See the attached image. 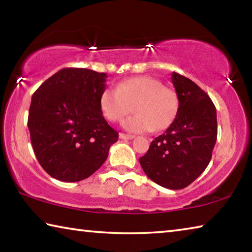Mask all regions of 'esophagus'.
Instances as JSON below:
<instances>
[{
	"mask_svg": "<svg viewBox=\"0 0 252 252\" xmlns=\"http://www.w3.org/2000/svg\"><path fill=\"white\" fill-rule=\"evenodd\" d=\"M120 139L121 140H132L134 139V135H131V134H125V133H120Z\"/></svg>",
	"mask_w": 252,
	"mask_h": 252,
	"instance_id": "esophagus-1",
	"label": "esophagus"
}]
</instances>
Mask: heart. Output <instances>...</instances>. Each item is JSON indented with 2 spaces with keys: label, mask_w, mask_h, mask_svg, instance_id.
I'll return each mask as SVG.
<instances>
[{
  "label": "heart",
  "mask_w": 252,
  "mask_h": 252,
  "mask_svg": "<svg viewBox=\"0 0 252 252\" xmlns=\"http://www.w3.org/2000/svg\"><path fill=\"white\" fill-rule=\"evenodd\" d=\"M133 105L136 114L127 118L123 127L131 133H142L168 129L177 117L179 100L174 90L151 76L126 79L101 93V110L112 122L121 121Z\"/></svg>",
  "instance_id": "b5f03b06"
}]
</instances>
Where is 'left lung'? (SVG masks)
Listing matches in <instances>:
<instances>
[{"label":"left lung","mask_w":252,"mask_h":252,"mask_svg":"<svg viewBox=\"0 0 252 252\" xmlns=\"http://www.w3.org/2000/svg\"><path fill=\"white\" fill-rule=\"evenodd\" d=\"M179 108L163 134L139 159L153 182L171 190L192 183L208 167L217 141V111L209 95L193 81L173 72Z\"/></svg>","instance_id":"left-lung-1"}]
</instances>
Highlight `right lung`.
Here are the masks:
<instances>
[{
    "label": "right lung",
    "mask_w": 252,
    "mask_h": 252,
    "mask_svg": "<svg viewBox=\"0 0 252 252\" xmlns=\"http://www.w3.org/2000/svg\"><path fill=\"white\" fill-rule=\"evenodd\" d=\"M108 75L66 67L33 93L28 126L33 151L51 177L64 182L84 180L104 163L118 141L100 106Z\"/></svg>",
    "instance_id": "1"
}]
</instances>
